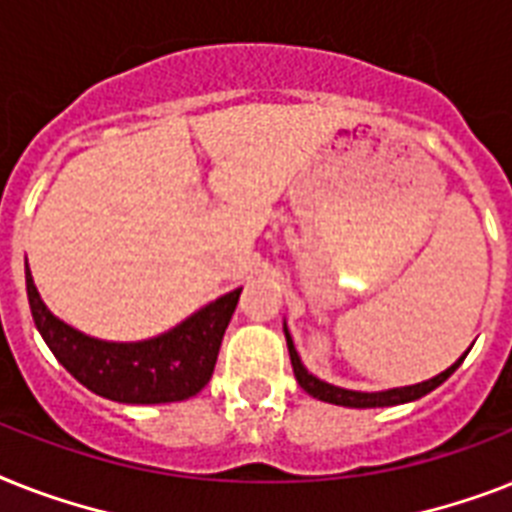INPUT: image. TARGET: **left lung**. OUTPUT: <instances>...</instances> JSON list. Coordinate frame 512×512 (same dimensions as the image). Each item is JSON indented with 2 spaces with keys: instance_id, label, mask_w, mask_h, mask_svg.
Here are the masks:
<instances>
[{
  "instance_id": "left-lung-1",
  "label": "left lung",
  "mask_w": 512,
  "mask_h": 512,
  "mask_svg": "<svg viewBox=\"0 0 512 512\" xmlns=\"http://www.w3.org/2000/svg\"><path fill=\"white\" fill-rule=\"evenodd\" d=\"M284 334H286V347H289V357H292L294 376H297V384L302 386L310 397H315V400L331 402V405H344V407H389V405H402V402L421 400V397L434 392L436 386L444 384L452 373L458 371L460 363H463L465 355H468V352H465L458 363H452L447 371L429 378V381H421V384L400 386V389H386V392H352V389H342V386L326 384V381H321V378H315L313 373H307V368L302 365V360H299L297 350H294L292 334H289V328L286 326H284Z\"/></svg>"
}]
</instances>
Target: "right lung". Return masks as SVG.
<instances>
[{
  "mask_svg": "<svg viewBox=\"0 0 512 512\" xmlns=\"http://www.w3.org/2000/svg\"><path fill=\"white\" fill-rule=\"evenodd\" d=\"M26 289L33 323L65 371L86 389L126 405L181 402L202 392L215 371L220 342L242 289L215 302L147 342H102L62 323L41 302L26 263Z\"/></svg>",
  "mask_w": 512,
  "mask_h": 512,
  "instance_id": "add662e5",
  "label": "right lung"
}]
</instances>
